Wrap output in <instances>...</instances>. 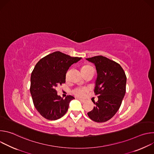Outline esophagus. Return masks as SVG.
<instances>
[{
  "instance_id": "obj_1",
  "label": "esophagus",
  "mask_w": 154,
  "mask_h": 154,
  "mask_svg": "<svg viewBox=\"0 0 154 154\" xmlns=\"http://www.w3.org/2000/svg\"><path fill=\"white\" fill-rule=\"evenodd\" d=\"M79 100L82 103H85V102H86V100H83V99H79Z\"/></svg>"
}]
</instances>
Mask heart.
<instances>
[{"label": "heart", "instance_id": "heart-1", "mask_svg": "<svg viewBox=\"0 0 154 154\" xmlns=\"http://www.w3.org/2000/svg\"><path fill=\"white\" fill-rule=\"evenodd\" d=\"M91 68H92V66H90V65H85L82 67V71L89 69ZM86 91H87V89L86 88L82 87V88H77L75 89L74 90L73 93L75 96H77L78 97H83L85 96V93H86Z\"/></svg>", "mask_w": 154, "mask_h": 154}]
</instances>
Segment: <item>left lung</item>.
Wrapping results in <instances>:
<instances>
[{"instance_id":"1","label":"left lung","mask_w":154,"mask_h":154,"mask_svg":"<svg viewBox=\"0 0 154 154\" xmlns=\"http://www.w3.org/2000/svg\"><path fill=\"white\" fill-rule=\"evenodd\" d=\"M94 64L97 77L94 93L98 95L93 110L88 113L89 118L97 122L110 119L121 106L125 94L127 77L118 63L102 55L86 58Z\"/></svg>"}]
</instances>
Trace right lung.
I'll return each instance as SVG.
<instances>
[{
    "label": "right lung",
    "instance_id": "obj_1",
    "mask_svg": "<svg viewBox=\"0 0 154 154\" xmlns=\"http://www.w3.org/2000/svg\"><path fill=\"white\" fill-rule=\"evenodd\" d=\"M81 58L57 51L41 58L35 66L30 91L35 108L46 119H58L67 112L69 102L74 97L69 95L61 98L55 89L65 83L69 68Z\"/></svg>",
    "mask_w": 154,
    "mask_h": 154
}]
</instances>
